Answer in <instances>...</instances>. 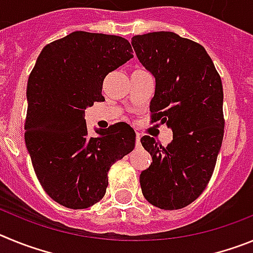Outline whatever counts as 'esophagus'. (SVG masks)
<instances>
[{"instance_id":"34e87169","label":"esophagus","mask_w":253,"mask_h":253,"mask_svg":"<svg viewBox=\"0 0 253 253\" xmlns=\"http://www.w3.org/2000/svg\"><path fill=\"white\" fill-rule=\"evenodd\" d=\"M135 147L137 148H140L142 147V144H140V134L137 133V137H135Z\"/></svg>"}]
</instances>
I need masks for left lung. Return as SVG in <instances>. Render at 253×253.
I'll use <instances>...</instances> for the list:
<instances>
[{"instance_id":"8db88e82","label":"left lung","mask_w":253,"mask_h":253,"mask_svg":"<svg viewBox=\"0 0 253 253\" xmlns=\"http://www.w3.org/2000/svg\"><path fill=\"white\" fill-rule=\"evenodd\" d=\"M131 45L156 81L152 120L173 133L167 147L149 135L140 139L152 157L140 173L142 193L160 209H181L213 175L224 134L222 80L204 46L175 33L135 35Z\"/></svg>"}]
</instances>
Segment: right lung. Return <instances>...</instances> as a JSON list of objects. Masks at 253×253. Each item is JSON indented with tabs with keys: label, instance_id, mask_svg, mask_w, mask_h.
Listing matches in <instances>:
<instances>
[{
	"label": "right lung",
	"instance_id": "1",
	"mask_svg": "<svg viewBox=\"0 0 253 253\" xmlns=\"http://www.w3.org/2000/svg\"><path fill=\"white\" fill-rule=\"evenodd\" d=\"M128 40L75 31L43 48L29 76L25 143L35 175L54 202L90 208L104 198L107 172L133 151L135 133L126 123L88 135L84 110L104 101L102 84L133 58Z\"/></svg>",
	"mask_w": 253,
	"mask_h": 253
}]
</instances>
